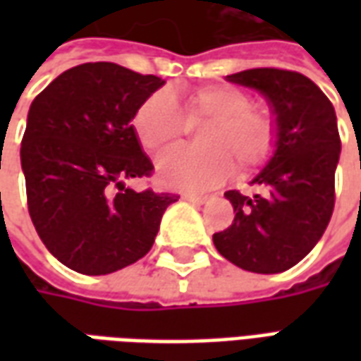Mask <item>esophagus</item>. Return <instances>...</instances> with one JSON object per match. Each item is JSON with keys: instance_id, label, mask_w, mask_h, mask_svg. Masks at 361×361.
Masks as SVG:
<instances>
[{"instance_id": "34e87169", "label": "esophagus", "mask_w": 361, "mask_h": 361, "mask_svg": "<svg viewBox=\"0 0 361 361\" xmlns=\"http://www.w3.org/2000/svg\"><path fill=\"white\" fill-rule=\"evenodd\" d=\"M183 199L185 201H189V203H197V204H203L207 199H209V195H197V193H183Z\"/></svg>"}]
</instances>
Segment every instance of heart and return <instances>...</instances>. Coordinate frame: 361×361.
Here are the masks:
<instances>
[{
    "label": "heart",
    "mask_w": 361,
    "mask_h": 361,
    "mask_svg": "<svg viewBox=\"0 0 361 361\" xmlns=\"http://www.w3.org/2000/svg\"><path fill=\"white\" fill-rule=\"evenodd\" d=\"M203 127L199 145L204 149L173 152L158 162V181L172 189L197 191L219 183L230 162L247 173L263 166L276 147V119L255 108L251 96L232 85H209L188 96L154 92L137 108L133 131L150 157L176 149L189 127Z\"/></svg>",
    "instance_id": "1"
}]
</instances>
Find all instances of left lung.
I'll return each mask as SVG.
<instances>
[{"instance_id":"1","label":"left lung","mask_w":361,"mask_h":361,"mask_svg":"<svg viewBox=\"0 0 361 361\" xmlns=\"http://www.w3.org/2000/svg\"><path fill=\"white\" fill-rule=\"evenodd\" d=\"M226 81L265 96L279 137L271 160L251 180L257 193H224L235 216L212 242L243 271H288L315 247L333 214L341 157L336 114L323 90L295 71L261 67L228 75Z\"/></svg>"}]
</instances>
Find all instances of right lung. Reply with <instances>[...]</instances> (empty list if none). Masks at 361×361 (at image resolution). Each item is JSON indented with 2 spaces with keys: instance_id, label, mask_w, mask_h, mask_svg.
<instances>
[{
  "instance_id": "1",
  "label": "right lung",
  "mask_w": 361,
  "mask_h": 361,
  "mask_svg": "<svg viewBox=\"0 0 361 361\" xmlns=\"http://www.w3.org/2000/svg\"><path fill=\"white\" fill-rule=\"evenodd\" d=\"M164 82L96 61L63 71L30 104L20 145L28 212L48 251L73 271L110 274L133 265L178 201L126 188L152 172L131 121Z\"/></svg>"
}]
</instances>
